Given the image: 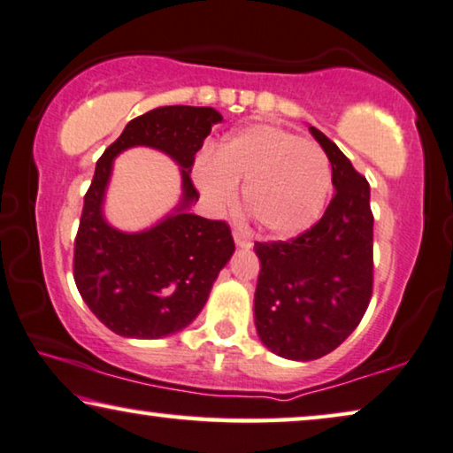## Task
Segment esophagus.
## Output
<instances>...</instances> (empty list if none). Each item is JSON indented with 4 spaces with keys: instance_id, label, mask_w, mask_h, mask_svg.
Returning <instances> with one entry per match:
<instances>
[{
    "instance_id": "1",
    "label": "esophagus",
    "mask_w": 453,
    "mask_h": 453,
    "mask_svg": "<svg viewBox=\"0 0 453 453\" xmlns=\"http://www.w3.org/2000/svg\"><path fill=\"white\" fill-rule=\"evenodd\" d=\"M234 242H235V246H238V248H246V250H250V248H252V240L242 232H234Z\"/></svg>"
}]
</instances>
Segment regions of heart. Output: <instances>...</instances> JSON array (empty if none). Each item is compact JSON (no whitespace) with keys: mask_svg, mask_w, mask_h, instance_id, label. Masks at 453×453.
Listing matches in <instances>:
<instances>
[{"mask_svg":"<svg viewBox=\"0 0 453 453\" xmlns=\"http://www.w3.org/2000/svg\"><path fill=\"white\" fill-rule=\"evenodd\" d=\"M195 178L215 207L232 205L235 187H244L246 215L275 238L314 226L333 187L330 162L316 143L265 123L229 133Z\"/></svg>","mask_w":453,"mask_h":453,"instance_id":"heart-1","label":"heart"}]
</instances>
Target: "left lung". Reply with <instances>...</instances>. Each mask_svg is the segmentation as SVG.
Wrapping results in <instances>:
<instances>
[{"instance_id": "8db88e82", "label": "left lung", "mask_w": 453, "mask_h": 453, "mask_svg": "<svg viewBox=\"0 0 453 453\" xmlns=\"http://www.w3.org/2000/svg\"><path fill=\"white\" fill-rule=\"evenodd\" d=\"M333 165L322 219L289 242H257L254 324L263 345L291 361L328 355L357 328L373 288L369 184L330 139L310 127Z\"/></svg>"}]
</instances>
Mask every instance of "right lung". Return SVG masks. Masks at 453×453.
<instances>
[{
    "label": "right lung",
    "mask_w": 453,
    "mask_h": 453,
    "mask_svg": "<svg viewBox=\"0 0 453 453\" xmlns=\"http://www.w3.org/2000/svg\"><path fill=\"white\" fill-rule=\"evenodd\" d=\"M224 119L211 106H160L133 119L96 164L84 196L73 252V279L98 320L127 339H162L199 316L219 271L235 250L226 221L190 213L199 193L190 180L195 154ZM151 147L181 168V203L142 233H120L104 218L113 157Z\"/></svg>",
    "instance_id": "1"
}]
</instances>
